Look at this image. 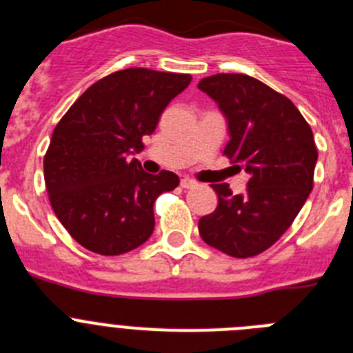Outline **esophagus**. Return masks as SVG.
Returning a JSON list of instances; mask_svg holds the SVG:
<instances>
[{"label":"esophagus","instance_id":"obj_1","mask_svg":"<svg viewBox=\"0 0 353 353\" xmlns=\"http://www.w3.org/2000/svg\"><path fill=\"white\" fill-rule=\"evenodd\" d=\"M196 185H198V183L191 179H182V182H180V187H182V189H194Z\"/></svg>","mask_w":353,"mask_h":353}]
</instances>
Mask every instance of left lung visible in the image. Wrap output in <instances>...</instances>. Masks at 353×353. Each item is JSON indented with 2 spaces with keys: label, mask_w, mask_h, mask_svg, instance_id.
Wrapping results in <instances>:
<instances>
[{
  "label": "left lung",
  "mask_w": 353,
  "mask_h": 353,
  "mask_svg": "<svg viewBox=\"0 0 353 353\" xmlns=\"http://www.w3.org/2000/svg\"><path fill=\"white\" fill-rule=\"evenodd\" d=\"M198 88L228 118L224 155L249 173L244 194L212 185L219 205L199 219V235L233 258L256 256L281 239L313 189V130L288 97L245 74L203 77Z\"/></svg>",
  "instance_id": "1"
}]
</instances>
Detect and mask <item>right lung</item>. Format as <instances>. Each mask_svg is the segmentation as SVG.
I'll return each mask as SVG.
<instances>
[{
    "instance_id": "add662e5",
    "label": "right lung",
    "mask_w": 353,
    "mask_h": 353,
    "mask_svg": "<svg viewBox=\"0 0 353 353\" xmlns=\"http://www.w3.org/2000/svg\"><path fill=\"white\" fill-rule=\"evenodd\" d=\"M189 74L125 68L93 83L63 114L43 157L56 217L84 249L118 256L139 248L155 226L154 203L173 191L171 171L148 174L127 155L143 150Z\"/></svg>"
}]
</instances>
